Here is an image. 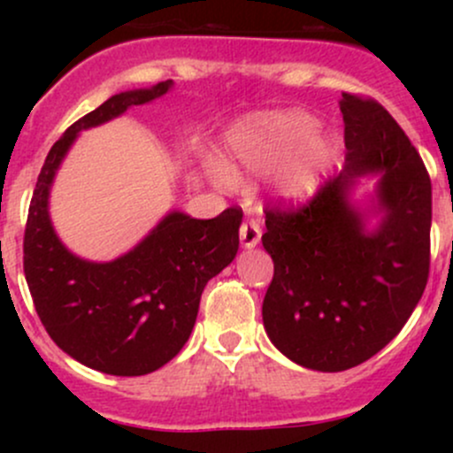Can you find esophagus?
Here are the masks:
<instances>
[{"mask_svg": "<svg viewBox=\"0 0 453 453\" xmlns=\"http://www.w3.org/2000/svg\"><path fill=\"white\" fill-rule=\"evenodd\" d=\"M262 238V230L256 221H244L241 226V242L244 249H253Z\"/></svg>", "mask_w": 453, "mask_h": 453, "instance_id": "esophagus-1", "label": "esophagus"}]
</instances>
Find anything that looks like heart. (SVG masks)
Instances as JSON below:
<instances>
[{"label":"heart","mask_w":453,"mask_h":453,"mask_svg":"<svg viewBox=\"0 0 453 453\" xmlns=\"http://www.w3.org/2000/svg\"><path fill=\"white\" fill-rule=\"evenodd\" d=\"M315 129L313 114L296 108L253 114L232 129L227 140L230 168L212 161L211 180L221 189H236L234 174H274V197L288 206H303L324 187L339 155V142Z\"/></svg>","instance_id":"obj_1"}]
</instances>
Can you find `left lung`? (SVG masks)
<instances>
[{"instance_id":"8db88e82","label":"left lung","mask_w":453,"mask_h":453,"mask_svg":"<svg viewBox=\"0 0 453 453\" xmlns=\"http://www.w3.org/2000/svg\"><path fill=\"white\" fill-rule=\"evenodd\" d=\"M345 165L298 212H266L274 277L262 304L268 339L321 372L366 362L403 330L430 268L433 187L381 104L342 93ZM364 180L371 192L359 194Z\"/></svg>"}]
</instances>
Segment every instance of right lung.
<instances>
[{
    "label": "right lung",
    "instance_id": "right-lung-1",
    "mask_svg": "<svg viewBox=\"0 0 453 453\" xmlns=\"http://www.w3.org/2000/svg\"><path fill=\"white\" fill-rule=\"evenodd\" d=\"M173 81L121 91L78 119L46 155L25 227V279L49 336L93 371L140 377L183 349L206 283L238 253L242 212L194 219L168 211L142 241L111 262H91L61 242L50 219V189L81 132L138 104L159 100Z\"/></svg>",
    "mask_w": 453,
    "mask_h": 453
}]
</instances>
